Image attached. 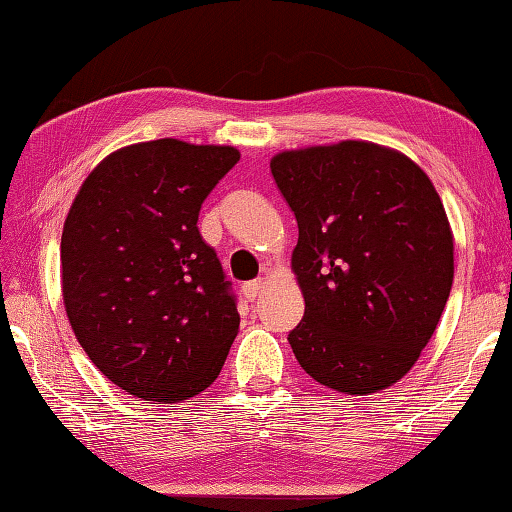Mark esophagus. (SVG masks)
I'll return each instance as SVG.
<instances>
[{
    "instance_id": "1",
    "label": "esophagus",
    "mask_w": 512,
    "mask_h": 512,
    "mask_svg": "<svg viewBox=\"0 0 512 512\" xmlns=\"http://www.w3.org/2000/svg\"><path fill=\"white\" fill-rule=\"evenodd\" d=\"M262 288H264V282H259V279H255V282H248V284H244V297L248 299V302H253V299H257V295L262 293Z\"/></svg>"
}]
</instances>
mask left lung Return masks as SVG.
<instances>
[{
    "label": "left lung",
    "instance_id": "8db88e82",
    "mask_svg": "<svg viewBox=\"0 0 512 512\" xmlns=\"http://www.w3.org/2000/svg\"><path fill=\"white\" fill-rule=\"evenodd\" d=\"M270 170L299 228L297 362L355 397L397 384L433 337L455 275L433 182L399 150L359 139L282 150Z\"/></svg>",
    "mask_w": 512,
    "mask_h": 512
}]
</instances>
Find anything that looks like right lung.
<instances>
[{
    "mask_svg": "<svg viewBox=\"0 0 512 512\" xmlns=\"http://www.w3.org/2000/svg\"><path fill=\"white\" fill-rule=\"evenodd\" d=\"M235 146L164 137L115 150L79 186L62 233L70 328L102 373L144 402L206 390L239 313L217 253L197 228Z\"/></svg>",
    "mask_w": 512,
    "mask_h": 512,
    "instance_id": "obj_1",
    "label": "right lung"
}]
</instances>
